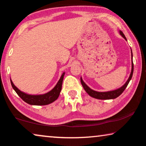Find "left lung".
Here are the masks:
<instances>
[{"instance_id":"obj_1","label":"left lung","mask_w":146,"mask_h":146,"mask_svg":"<svg viewBox=\"0 0 146 146\" xmlns=\"http://www.w3.org/2000/svg\"><path fill=\"white\" fill-rule=\"evenodd\" d=\"M119 33L123 37V38L127 40V39L125 36L124 34L121 31H119ZM131 55H132V70L131 75L129 76V78L127 80L125 84L123 86L120 88L114 90V91H110V92H99L94 91V90L90 89V88L88 86L85 84V83L83 82V80L81 78H80V81H81V84L82 85L83 88L85 90V91L90 96L94 98H96L98 99H115L117 98V97L119 96L122 93H123L125 89L126 88L127 85H128L129 81H130L132 77H133V70H134V65L133 62V52H132L131 50Z\"/></svg>"}]
</instances>
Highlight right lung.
Masks as SVG:
<instances>
[{
    "label": "right lung",
    "instance_id": "obj_1",
    "mask_svg": "<svg viewBox=\"0 0 146 146\" xmlns=\"http://www.w3.org/2000/svg\"><path fill=\"white\" fill-rule=\"evenodd\" d=\"M65 73L62 74L59 81L58 82L57 84L51 91L43 95H38V96H32V95H28L23 93L21 91L17 88L13 84L12 81L10 80L11 86L15 91L21 98L25 102L32 105H46L48 104L54 102L58 98L60 93L62 90V82Z\"/></svg>",
    "mask_w": 146,
    "mask_h": 146
}]
</instances>
